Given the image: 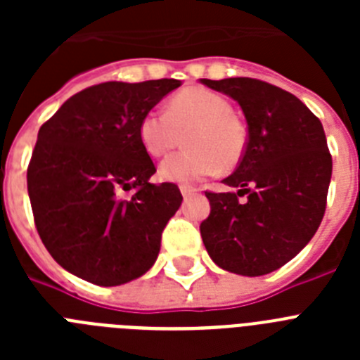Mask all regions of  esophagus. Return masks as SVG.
I'll list each match as a JSON object with an SVG mask.
<instances>
[{"label":"esophagus","mask_w":360,"mask_h":360,"mask_svg":"<svg viewBox=\"0 0 360 360\" xmlns=\"http://www.w3.org/2000/svg\"><path fill=\"white\" fill-rule=\"evenodd\" d=\"M180 193H182L184 198H189V196L195 195L196 189H193V187H189V186H182L180 187Z\"/></svg>","instance_id":"obj_1"}]
</instances>
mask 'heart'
<instances>
[{
  "label": "heart",
  "instance_id": "heart-1",
  "mask_svg": "<svg viewBox=\"0 0 360 360\" xmlns=\"http://www.w3.org/2000/svg\"><path fill=\"white\" fill-rule=\"evenodd\" d=\"M186 132L189 149L174 153L158 167V176L165 182L191 184L219 167L234 169L243 160L247 128L219 94L186 88L171 97L167 113L151 110L139 124L141 144L151 157H162L176 148Z\"/></svg>",
  "mask_w": 360,
  "mask_h": 360
}]
</instances>
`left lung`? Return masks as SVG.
Returning a JSON list of instances; mask_svg holds the SVG:
<instances>
[{
    "label": "left lung",
    "mask_w": 360,
    "mask_h": 360,
    "mask_svg": "<svg viewBox=\"0 0 360 360\" xmlns=\"http://www.w3.org/2000/svg\"><path fill=\"white\" fill-rule=\"evenodd\" d=\"M200 82L234 98L249 128L243 160L224 180L238 193H205L211 214L200 225L203 245L227 272H274L304 249L324 216L332 157L323 124L295 95L269 82Z\"/></svg>",
    "instance_id": "8db88e82"
}]
</instances>
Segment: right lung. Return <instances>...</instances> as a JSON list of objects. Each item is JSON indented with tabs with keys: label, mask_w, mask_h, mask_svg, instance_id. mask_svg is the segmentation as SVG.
<instances>
[{
	"label": "right lung",
	"mask_w": 360,
	"mask_h": 360,
	"mask_svg": "<svg viewBox=\"0 0 360 360\" xmlns=\"http://www.w3.org/2000/svg\"><path fill=\"white\" fill-rule=\"evenodd\" d=\"M180 84L103 82L70 97L41 126L28 196L44 247L73 276L117 287L157 262L162 231L182 195L174 184L149 182L157 169L139 124ZM124 190L132 191L129 199Z\"/></svg>",
	"instance_id": "1"
}]
</instances>
